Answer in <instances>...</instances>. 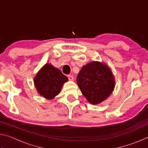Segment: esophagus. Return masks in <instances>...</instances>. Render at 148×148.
Returning <instances> with one entry per match:
<instances>
[{
    "label": "esophagus",
    "mask_w": 148,
    "mask_h": 148,
    "mask_svg": "<svg viewBox=\"0 0 148 148\" xmlns=\"http://www.w3.org/2000/svg\"><path fill=\"white\" fill-rule=\"evenodd\" d=\"M68 78H69V79L70 80V81H73V80H74V77L72 76H71V75H69Z\"/></svg>",
    "instance_id": "obj_1"
}]
</instances>
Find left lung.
Wrapping results in <instances>:
<instances>
[{
    "instance_id": "left-lung-1",
    "label": "left lung",
    "mask_w": 148,
    "mask_h": 148,
    "mask_svg": "<svg viewBox=\"0 0 148 148\" xmlns=\"http://www.w3.org/2000/svg\"><path fill=\"white\" fill-rule=\"evenodd\" d=\"M76 81L82 94L92 104H100L108 98L116 86L113 72L108 65L99 61L84 65Z\"/></svg>"
}]
</instances>
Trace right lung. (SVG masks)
Wrapping results in <instances>:
<instances>
[{
  "label": "right lung",
  "instance_id": "add662e5",
  "mask_svg": "<svg viewBox=\"0 0 148 148\" xmlns=\"http://www.w3.org/2000/svg\"><path fill=\"white\" fill-rule=\"evenodd\" d=\"M68 80L61 70L47 62L34 77V84L40 96L51 100L60 93L63 84Z\"/></svg>",
  "mask_w": 148,
  "mask_h": 148
}]
</instances>
